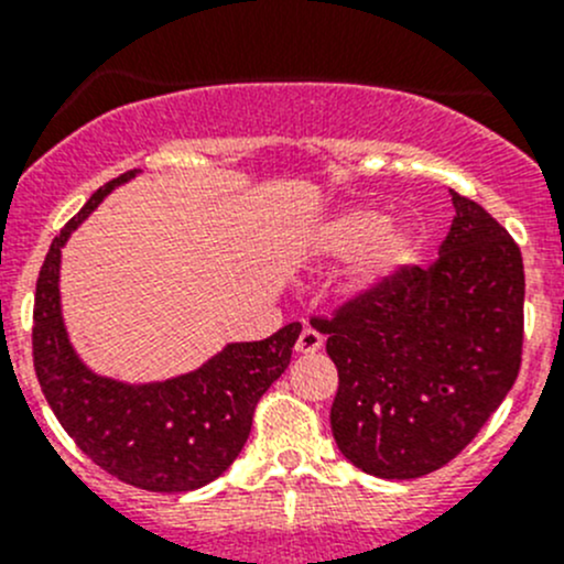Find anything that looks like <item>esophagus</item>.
Here are the masks:
<instances>
[{"mask_svg": "<svg viewBox=\"0 0 564 564\" xmlns=\"http://www.w3.org/2000/svg\"><path fill=\"white\" fill-rule=\"evenodd\" d=\"M322 344H324L322 333H318V329H314V327H305L303 333H300V338H297V344H294V349H297L300 355H314V351L322 349Z\"/></svg>", "mask_w": 564, "mask_h": 564, "instance_id": "34e87169", "label": "esophagus"}]
</instances>
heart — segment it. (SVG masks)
<instances>
[{
  "mask_svg": "<svg viewBox=\"0 0 564 564\" xmlns=\"http://www.w3.org/2000/svg\"><path fill=\"white\" fill-rule=\"evenodd\" d=\"M314 253L324 259H351V286L371 289L412 259L414 235L403 226H388L379 209L349 207L318 226Z\"/></svg>",
  "mask_w": 564,
  "mask_h": 564,
  "instance_id": "heart-1",
  "label": "heart"
}]
</instances>
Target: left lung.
I'll return each mask as SVG.
<instances>
[{
	"label": "left lung",
	"instance_id": "left-lung-1",
	"mask_svg": "<svg viewBox=\"0 0 564 564\" xmlns=\"http://www.w3.org/2000/svg\"><path fill=\"white\" fill-rule=\"evenodd\" d=\"M453 207L429 267H401L329 318H311L338 368L335 445L384 480L451 464L519 377L521 250L477 202L453 191Z\"/></svg>",
	"mask_w": 564,
	"mask_h": 564
}]
</instances>
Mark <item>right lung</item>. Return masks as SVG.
Returning a JSON list of instances; mask_svg holds the SVG:
<instances>
[{
    "mask_svg": "<svg viewBox=\"0 0 564 564\" xmlns=\"http://www.w3.org/2000/svg\"><path fill=\"white\" fill-rule=\"evenodd\" d=\"M133 176L135 169L98 187L51 242L37 278L32 357L56 420L100 469L144 491H193L240 456L256 403L286 371L303 324H286L264 340L229 344L202 368L166 382L124 384L89 371L62 322V248L108 193Z\"/></svg>",
    "mask_w": 564,
    "mask_h": 564,
    "instance_id": "right-lung-1",
    "label": "right lung"
}]
</instances>
